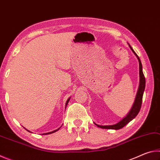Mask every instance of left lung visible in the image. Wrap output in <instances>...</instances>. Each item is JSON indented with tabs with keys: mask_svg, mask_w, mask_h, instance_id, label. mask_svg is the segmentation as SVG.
Here are the masks:
<instances>
[{
	"mask_svg": "<svg viewBox=\"0 0 160 160\" xmlns=\"http://www.w3.org/2000/svg\"><path fill=\"white\" fill-rule=\"evenodd\" d=\"M128 46L130 48H131V51H132L135 56H136L139 62V75H140V82H139V87H138V90L136 96H135V99L133 104L131 107L130 112L128 113L125 117H124L122 120H121L119 122L117 123L113 124V125H109V126H100L97 124L95 123H94L97 126L101 128H107V129H113V130H118L122 128L123 127L125 126L127 123H128L130 121H132V119L135 118L140 110V108H141V105H142V96H143V93H144L145 91V78L144 75H143L142 72V63L141 61L140 60V58L138 56L136 53L132 49V47H131V45L128 44Z\"/></svg>",
	"mask_w": 160,
	"mask_h": 160,
	"instance_id": "8db88e82",
	"label": "left lung"
}]
</instances>
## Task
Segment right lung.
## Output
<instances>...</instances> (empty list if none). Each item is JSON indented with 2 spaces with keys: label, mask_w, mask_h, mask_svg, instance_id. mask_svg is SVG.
<instances>
[{
  "label": "right lung",
  "mask_w": 160,
  "mask_h": 160,
  "mask_svg": "<svg viewBox=\"0 0 160 160\" xmlns=\"http://www.w3.org/2000/svg\"><path fill=\"white\" fill-rule=\"evenodd\" d=\"M70 97H69V98L68 99V100H67V101H66V107H67V104H68V102H69V100H70ZM60 128H61V127H60ZM60 128H58V129H56V130H55V131H51V132H46V133H43L42 135H48V134H51V133H53V132H56V131H58V130L59 129H60ZM26 129V128H25ZM27 130V131H29V132H30V131H28V129H26Z\"/></svg>",
  "instance_id": "right-lung-1"
}]
</instances>
